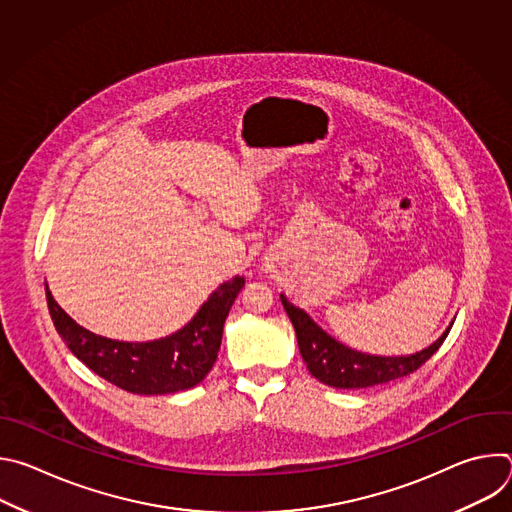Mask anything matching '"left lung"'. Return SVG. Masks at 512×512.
Returning <instances> with one entry per match:
<instances>
[{
    "label": "left lung",
    "instance_id": "8db88e82",
    "mask_svg": "<svg viewBox=\"0 0 512 512\" xmlns=\"http://www.w3.org/2000/svg\"><path fill=\"white\" fill-rule=\"evenodd\" d=\"M279 298L291 324H294L300 354L308 371L320 383L336 389H367L411 375L442 346L454 324L452 320L440 338L421 348L419 352L401 356L369 354L338 342L322 326H318L306 310L291 304L285 294H281Z\"/></svg>",
    "mask_w": 512,
    "mask_h": 512
}]
</instances>
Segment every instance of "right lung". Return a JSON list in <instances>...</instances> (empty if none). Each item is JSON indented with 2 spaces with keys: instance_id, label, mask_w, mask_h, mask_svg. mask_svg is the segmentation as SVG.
<instances>
[{
  "instance_id": "obj_1",
  "label": "right lung",
  "mask_w": 512,
  "mask_h": 512,
  "mask_svg": "<svg viewBox=\"0 0 512 512\" xmlns=\"http://www.w3.org/2000/svg\"><path fill=\"white\" fill-rule=\"evenodd\" d=\"M46 302L56 332L81 362L111 385L135 395H168L196 387L210 373L223 340V326L245 277L218 285L180 330L148 340L125 342L95 334L72 320L52 298Z\"/></svg>"
}]
</instances>
